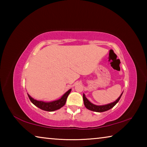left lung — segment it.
Returning a JSON list of instances; mask_svg holds the SVG:
<instances>
[{"instance_id": "obj_1", "label": "left lung", "mask_w": 147, "mask_h": 147, "mask_svg": "<svg viewBox=\"0 0 147 147\" xmlns=\"http://www.w3.org/2000/svg\"><path fill=\"white\" fill-rule=\"evenodd\" d=\"M122 94H123V93H121L120 96H119V97L117 99L115 102H113L106 104V105L97 106V105H94V104H92L91 102L88 100V99L86 97L85 94H83L84 103V105H85V106H86V108L89 109V110L96 111V112H104V111H108V110H109V109H110L111 108H112L118 102L119 100H120Z\"/></svg>"}]
</instances>
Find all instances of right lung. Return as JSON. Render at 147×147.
Wrapping results in <instances>:
<instances>
[{
  "instance_id": "obj_1",
  "label": "right lung",
  "mask_w": 147,
  "mask_h": 147,
  "mask_svg": "<svg viewBox=\"0 0 147 147\" xmlns=\"http://www.w3.org/2000/svg\"><path fill=\"white\" fill-rule=\"evenodd\" d=\"M71 89H69L61 97L58 99L57 100L52 101V102H46L43 101H39L37 100H35L32 97L30 96V94L28 93V96L30 98V100L33 103L35 106L38 107V108H40L43 110L47 111H53L57 110V109H60L61 107H63L65 104L67 98V96L71 93Z\"/></svg>"
}]
</instances>
